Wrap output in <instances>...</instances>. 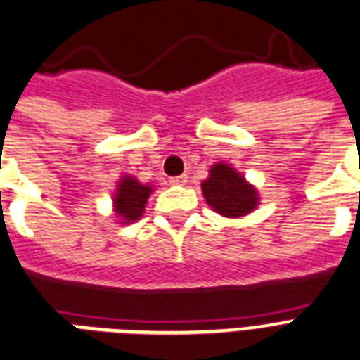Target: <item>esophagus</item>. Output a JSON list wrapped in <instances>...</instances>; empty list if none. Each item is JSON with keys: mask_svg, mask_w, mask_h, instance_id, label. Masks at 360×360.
Here are the masks:
<instances>
[{"mask_svg": "<svg viewBox=\"0 0 360 360\" xmlns=\"http://www.w3.org/2000/svg\"><path fill=\"white\" fill-rule=\"evenodd\" d=\"M185 183H186V175H179V177H172L170 179V185H174V186L185 185Z\"/></svg>", "mask_w": 360, "mask_h": 360, "instance_id": "34e87169", "label": "esophagus"}]
</instances>
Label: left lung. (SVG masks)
Returning a JSON list of instances; mask_svg holds the SVG:
<instances>
[{"instance_id": "1", "label": "left lung", "mask_w": 360, "mask_h": 360, "mask_svg": "<svg viewBox=\"0 0 360 360\" xmlns=\"http://www.w3.org/2000/svg\"><path fill=\"white\" fill-rule=\"evenodd\" d=\"M203 198L209 207L226 218H240L261 203L259 190L227 162H216L209 168V177L201 183Z\"/></svg>"}]
</instances>
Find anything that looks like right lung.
Instances as JSON below:
<instances>
[{
  "label": "right lung",
  "mask_w": 360,
  "mask_h": 360,
  "mask_svg": "<svg viewBox=\"0 0 360 360\" xmlns=\"http://www.w3.org/2000/svg\"><path fill=\"white\" fill-rule=\"evenodd\" d=\"M151 192V185H142L133 175H122L116 183V192L112 198V210L118 218V224H133L142 218Z\"/></svg>",
  "instance_id": "right-lung-1"
}]
</instances>
